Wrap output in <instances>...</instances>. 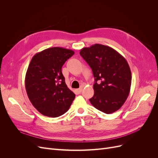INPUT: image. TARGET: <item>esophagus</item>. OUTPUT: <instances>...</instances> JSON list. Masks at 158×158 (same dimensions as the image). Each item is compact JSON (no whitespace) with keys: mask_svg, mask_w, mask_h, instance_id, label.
<instances>
[{"mask_svg":"<svg viewBox=\"0 0 158 158\" xmlns=\"http://www.w3.org/2000/svg\"><path fill=\"white\" fill-rule=\"evenodd\" d=\"M82 89H83V88H82V87H81V88H78V89H76V92H77V93H78V94H80L81 92H82Z\"/></svg>","mask_w":158,"mask_h":158,"instance_id":"esophagus-1","label":"esophagus"}]
</instances>
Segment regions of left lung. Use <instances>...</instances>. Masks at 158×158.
Returning <instances> with one entry per match:
<instances>
[{"instance_id": "1", "label": "left lung", "mask_w": 158, "mask_h": 158, "mask_svg": "<svg viewBox=\"0 0 158 158\" xmlns=\"http://www.w3.org/2000/svg\"><path fill=\"white\" fill-rule=\"evenodd\" d=\"M80 55L86 61L95 78L92 106L106 114L115 112L127 100L132 75L126 59L113 48L101 44L84 47Z\"/></svg>"}]
</instances>
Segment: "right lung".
<instances>
[{
    "label": "right lung",
    "mask_w": 158,
    "mask_h": 158,
    "mask_svg": "<svg viewBox=\"0 0 158 158\" xmlns=\"http://www.w3.org/2000/svg\"><path fill=\"white\" fill-rule=\"evenodd\" d=\"M74 54L73 50L56 47L32 57L26 74V89L33 107L45 116L62 115L75 98L61 71L65 62Z\"/></svg>",
    "instance_id": "obj_1"
}]
</instances>
